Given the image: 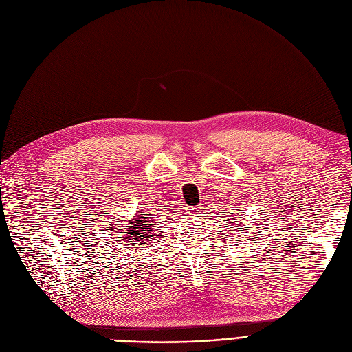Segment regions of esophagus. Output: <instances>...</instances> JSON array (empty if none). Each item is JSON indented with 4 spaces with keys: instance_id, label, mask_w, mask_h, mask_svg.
Here are the masks:
<instances>
[{
    "instance_id": "1",
    "label": "esophagus",
    "mask_w": 352,
    "mask_h": 352,
    "mask_svg": "<svg viewBox=\"0 0 352 352\" xmlns=\"http://www.w3.org/2000/svg\"><path fill=\"white\" fill-rule=\"evenodd\" d=\"M200 209H202V208H200V206H193V208H189L188 210H189L190 213H196V212H199Z\"/></svg>"
}]
</instances>
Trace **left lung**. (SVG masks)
I'll return each mask as SVG.
<instances>
[{"instance_id":"8db88e82","label":"left lung","mask_w":352,"mask_h":352,"mask_svg":"<svg viewBox=\"0 0 352 352\" xmlns=\"http://www.w3.org/2000/svg\"><path fill=\"white\" fill-rule=\"evenodd\" d=\"M235 216H236V214H235ZM232 219H233V222H235V217H232ZM233 222H232V223H233Z\"/></svg>"}]
</instances>
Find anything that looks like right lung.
I'll list each match as a JSON object with an SVG mask.
<instances>
[{
	"mask_svg": "<svg viewBox=\"0 0 352 352\" xmlns=\"http://www.w3.org/2000/svg\"><path fill=\"white\" fill-rule=\"evenodd\" d=\"M124 230L126 232H120L124 235L123 241L136 248H139V245H144L146 242H148V239L153 238L147 217H143V214H136V217H133L129 226L124 228Z\"/></svg>",
	"mask_w": 352,
	"mask_h": 352,
	"instance_id": "add662e5",
	"label": "right lung"
}]
</instances>
